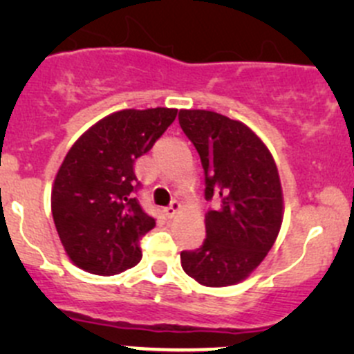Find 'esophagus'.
I'll list each match as a JSON object with an SVG mask.
<instances>
[{
	"mask_svg": "<svg viewBox=\"0 0 354 354\" xmlns=\"http://www.w3.org/2000/svg\"><path fill=\"white\" fill-rule=\"evenodd\" d=\"M180 209H181V203L178 202V200H173V202H171L169 205L166 207V216L167 217H174L178 212H180Z\"/></svg>",
	"mask_w": 354,
	"mask_h": 354,
	"instance_id": "esophagus-1",
	"label": "esophagus"
}]
</instances>
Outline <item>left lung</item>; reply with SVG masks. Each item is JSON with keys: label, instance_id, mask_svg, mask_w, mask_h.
Returning <instances> with one entry per match:
<instances>
[{"label": "left lung", "instance_id": "obj_1", "mask_svg": "<svg viewBox=\"0 0 354 354\" xmlns=\"http://www.w3.org/2000/svg\"><path fill=\"white\" fill-rule=\"evenodd\" d=\"M181 130L205 173L207 238L181 252V267L203 286L246 279L272 248L283 223V190L272 154L241 121L205 109H181Z\"/></svg>", "mask_w": 354, "mask_h": 354}]
</instances>
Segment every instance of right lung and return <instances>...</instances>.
<instances>
[{
  "instance_id": "add662e5",
  "label": "right lung",
  "mask_w": 354,
  "mask_h": 354,
  "mask_svg": "<svg viewBox=\"0 0 354 354\" xmlns=\"http://www.w3.org/2000/svg\"><path fill=\"white\" fill-rule=\"evenodd\" d=\"M178 109H123L88 128L55 178L51 210L71 262L97 276L137 266L156 219L137 198L135 160L152 149Z\"/></svg>"
}]
</instances>
